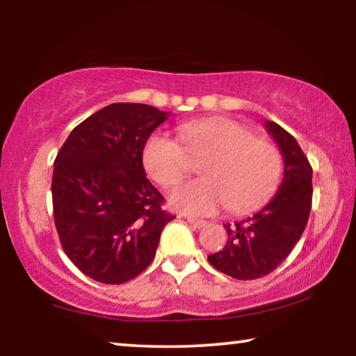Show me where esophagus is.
I'll return each instance as SVG.
<instances>
[{"label":"esophagus","mask_w":356,"mask_h":356,"mask_svg":"<svg viewBox=\"0 0 356 356\" xmlns=\"http://www.w3.org/2000/svg\"><path fill=\"white\" fill-rule=\"evenodd\" d=\"M186 220H188V223H191L194 228H202V227H206V223H207L206 220H201V218H194V217H188Z\"/></svg>","instance_id":"1"}]
</instances>
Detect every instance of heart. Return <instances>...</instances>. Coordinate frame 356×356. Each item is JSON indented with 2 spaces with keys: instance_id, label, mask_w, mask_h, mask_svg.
Here are the masks:
<instances>
[{
  "instance_id": "heart-1",
  "label": "heart",
  "mask_w": 356,
  "mask_h": 356,
  "mask_svg": "<svg viewBox=\"0 0 356 356\" xmlns=\"http://www.w3.org/2000/svg\"><path fill=\"white\" fill-rule=\"evenodd\" d=\"M179 143L163 131L150 134L143 147V165L162 186H173L189 172V158L201 159L199 173L170 193L179 212L211 216L227 207L233 213L259 209L275 193L282 177L279 149L251 129L228 118L194 120L179 124Z\"/></svg>"
}]
</instances>
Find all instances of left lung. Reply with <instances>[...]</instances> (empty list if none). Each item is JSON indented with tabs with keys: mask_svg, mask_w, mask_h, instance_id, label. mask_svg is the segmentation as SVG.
<instances>
[{
	"mask_svg": "<svg viewBox=\"0 0 356 356\" xmlns=\"http://www.w3.org/2000/svg\"><path fill=\"white\" fill-rule=\"evenodd\" d=\"M266 129L284 155L279 191L252 217L227 223V245L207 256L211 266L238 280L261 279L289 257L303 235L313 202V168L296 139L274 121H266Z\"/></svg>",
	"mask_w": 356,
	"mask_h": 356,
	"instance_id": "8db88e82",
	"label": "left lung"
}]
</instances>
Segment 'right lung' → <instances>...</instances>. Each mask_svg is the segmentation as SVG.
<instances>
[{"label": "right lung", "mask_w": 356, "mask_h": 356, "mask_svg": "<svg viewBox=\"0 0 356 356\" xmlns=\"http://www.w3.org/2000/svg\"><path fill=\"white\" fill-rule=\"evenodd\" d=\"M170 113L111 104L77 124L55 159L53 217L77 269L102 284H124L149 267L175 216L145 177L143 147Z\"/></svg>", "instance_id": "obj_1"}]
</instances>
